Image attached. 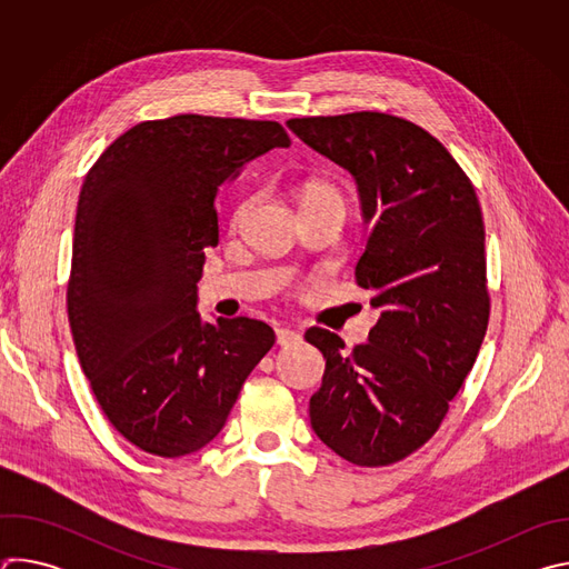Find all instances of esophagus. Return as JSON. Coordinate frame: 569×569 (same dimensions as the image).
I'll return each instance as SVG.
<instances>
[{"mask_svg":"<svg viewBox=\"0 0 569 569\" xmlns=\"http://www.w3.org/2000/svg\"><path fill=\"white\" fill-rule=\"evenodd\" d=\"M301 340V333L292 327H281L277 329V345L281 347H290V345H297Z\"/></svg>","mask_w":569,"mask_h":569,"instance_id":"34e87169","label":"esophagus"}]
</instances>
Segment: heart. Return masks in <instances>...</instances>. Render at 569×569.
Here are the masks:
<instances>
[{"label": "heart", "instance_id": "obj_1", "mask_svg": "<svg viewBox=\"0 0 569 569\" xmlns=\"http://www.w3.org/2000/svg\"><path fill=\"white\" fill-rule=\"evenodd\" d=\"M310 200H336V202H340V204L345 207L342 193H340L333 184H327V182L308 184V187L301 191V204H303V202H310ZM250 209H252V198L240 200V204H238L236 211H233V222H240L242 218L248 216Z\"/></svg>", "mask_w": 569, "mask_h": 569}]
</instances>
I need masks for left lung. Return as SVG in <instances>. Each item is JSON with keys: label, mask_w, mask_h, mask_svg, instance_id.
Wrapping results in <instances>:
<instances>
[{"label": "left lung", "mask_w": 569, "mask_h": 569, "mask_svg": "<svg viewBox=\"0 0 569 569\" xmlns=\"http://www.w3.org/2000/svg\"><path fill=\"white\" fill-rule=\"evenodd\" d=\"M347 169L371 222L356 281L380 308L369 342L308 329L327 360L310 426L356 466H389L439 430L489 327L483 220L472 182L421 126L385 112L290 119Z\"/></svg>", "instance_id": "left-lung-1"}]
</instances>
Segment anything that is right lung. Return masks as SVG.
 <instances>
[{
	"label": "right lung",
	"instance_id": "add662e5",
	"mask_svg": "<svg viewBox=\"0 0 569 569\" xmlns=\"http://www.w3.org/2000/svg\"><path fill=\"white\" fill-rule=\"evenodd\" d=\"M290 137L277 121L178 114L117 137L80 189L67 315L103 415L143 452L182 457L224 426L274 345L250 317L200 319L218 187Z\"/></svg>",
	"mask_w": 569,
	"mask_h": 569
}]
</instances>
